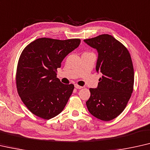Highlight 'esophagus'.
Wrapping results in <instances>:
<instances>
[{
    "label": "esophagus",
    "instance_id": "1",
    "mask_svg": "<svg viewBox=\"0 0 150 150\" xmlns=\"http://www.w3.org/2000/svg\"><path fill=\"white\" fill-rule=\"evenodd\" d=\"M75 88H77V89H81V88H83V87L82 86H79V85H77V84H75Z\"/></svg>",
    "mask_w": 150,
    "mask_h": 150
}]
</instances>
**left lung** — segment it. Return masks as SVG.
<instances>
[{
	"label": "left lung",
	"instance_id": "8db88e82",
	"mask_svg": "<svg viewBox=\"0 0 150 150\" xmlns=\"http://www.w3.org/2000/svg\"><path fill=\"white\" fill-rule=\"evenodd\" d=\"M98 53L96 70L102 73L96 88H90L87 108L104 121L117 117L126 107L133 90L134 71L128 50L113 36L100 35L83 40Z\"/></svg>",
	"mask_w": 150,
	"mask_h": 150
}]
</instances>
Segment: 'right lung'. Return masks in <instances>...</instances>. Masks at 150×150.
Masks as SVG:
<instances>
[{
    "mask_svg": "<svg viewBox=\"0 0 150 150\" xmlns=\"http://www.w3.org/2000/svg\"><path fill=\"white\" fill-rule=\"evenodd\" d=\"M80 42L42 38L31 42L21 52L17 68V89L33 115L48 120L64 109L74 86L62 83L57 77V69Z\"/></svg>",
    "mask_w": 150,
    "mask_h": 150,
    "instance_id": "1",
    "label": "right lung"
}]
</instances>
